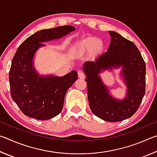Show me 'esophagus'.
I'll list each match as a JSON object with an SVG mask.
<instances>
[{"mask_svg": "<svg viewBox=\"0 0 157 157\" xmlns=\"http://www.w3.org/2000/svg\"><path fill=\"white\" fill-rule=\"evenodd\" d=\"M78 74L79 78H80V79H84L85 78V74L82 70H79L78 71Z\"/></svg>", "mask_w": 157, "mask_h": 157, "instance_id": "34e87169", "label": "esophagus"}]
</instances>
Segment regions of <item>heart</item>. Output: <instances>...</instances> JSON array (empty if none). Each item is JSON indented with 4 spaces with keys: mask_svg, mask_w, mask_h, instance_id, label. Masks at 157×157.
<instances>
[{
    "mask_svg": "<svg viewBox=\"0 0 157 157\" xmlns=\"http://www.w3.org/2000/svg\"><path fill=\"white\" fill-rule=\"evenodd\" d=\"M91 48L94 53L100 52L102 49V42L96 41L95 39L89 38L81 41L78 45V48L81 50H87L91 49Z\"/></svg>",
    "mask_w": 157,
    "mask_h": 157,
    "instance_id": "b5f03b06",
    "label": "heart"
}]
</instances>
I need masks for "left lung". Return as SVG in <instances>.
I'll return each mask as SVG.
<instances>
[{"mask_svg":"<svg viewBox=\"0 0 157 157\" xmlns=\"http://www.w3.org/2000/svg\"><path fill=\"white\" fill-rule=\"evenodd\" d=\"M107 51L94 61L84 63L87 95L92 113L102 120L118 122L132 117L139 109L145 93V63L135 44L113 31ZM122 66L127 85L126 97L118 101L109 95L99 76L101 71Z\"/></svg>","mask_w":157,"mask_h":157,"instance_id":"8db88e82","label":"left lung"}]
</instances>
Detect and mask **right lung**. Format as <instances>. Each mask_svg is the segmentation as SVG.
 Here are the masks:
<instances>
[{
    "instance_id": "1",
    "label": "right lung",
    "mask_w": 157,
    "mask_h": 157,
    "mask_svg": "<svg viewBox=\"0 0 157 157\" xmlns=\"http://www.w3.org/2000/svg\"><path fill=\"white\" fill-rule=\"evenodd\" d=\"M75 30L73 26L64 25L38 31L18 48L10 70V92L25 116L45 121L62 112L66 93L78 79V73L42 77L36 72L33 59L36 50L45 46L42 43L59 39Z\"/></svg>"
}]
</instances>
